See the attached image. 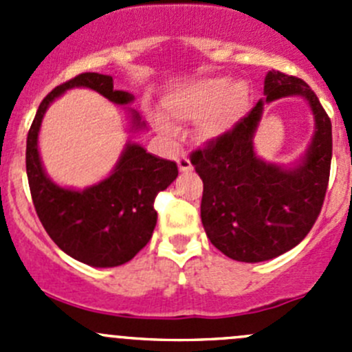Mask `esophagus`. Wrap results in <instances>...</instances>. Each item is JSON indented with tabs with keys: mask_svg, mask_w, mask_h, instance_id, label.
<instances>
[{
	"mask_svg": "<svg viewBox=\"0 0 352 352\" xmlns=\"http://www.w3.org/2000/svg\"><path fill=\"white\" fill-rule=\"evenodd\" d=\"M177 163H179L180 172H190V170H192V163H190L189 156L187 155H180L179 160H177Z\"/></svg>",
	"mask_w": 352,
	"mask_h": 352,
	"instance_id": "1",
	"label": "esophagus"
}]
</instances>
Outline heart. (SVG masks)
Listing matches in <instances>:
<instances>
[{"label":"heart","instance_id":"b5f03b06","mask_svg":"<svg viewBox=\"0 0 352 352\" xmlns=\"http://www.w3.org/2000/svg\"><path fill=\"white\" fill-rule=\"evenodd\" d=\"M247 105V88L242 83L230 87L225 78H208L186 88L173 91L165 98L166 116L172 120H196L202 138L225 134L242 117ZM156 127L163 133H172L173 124L156 117Z\"/></svg>","mask_w":352,"mask_h":352}]
</instances>
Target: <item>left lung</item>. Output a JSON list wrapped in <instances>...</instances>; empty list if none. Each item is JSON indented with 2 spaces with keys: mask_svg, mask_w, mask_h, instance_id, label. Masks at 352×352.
Returning <instances> with one entry per match:
<instances>
[{
  "mask_svg": "<svg viewBox=\"0 0 352 352\" xmlns=\"http://www.w3.org/2000/svg\"><path fill=\"white\" fill-rule=\"evenodd\" d=\"M264 100L221 136L190 153L204 184L201 219L206 235L233 261L262 262L296 247L324 206L332 160V124L315 91L301 78L269 71ZM300 94L316 116V136L296 169L262 162L251 138L263 105Z\"/></svg>",
  "mask_w": 352,
  "mask_h": 352,
  "instance_id": "obj_1",
  "label": "left lung"
}]
</instances>
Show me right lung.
I'll list each match as a JSON object with an SVG mask.
<instances>
[{"label": "right lung", "instance_id": "add662e5", "mask_svg": "<svg viewBox=\"0 0 352 352\" xmlns=\"http://www.w3.org/2000/svg\"><path fill=\"white\" fill-rule=\"evenodd\" d=\"M74 87L91 88L117 105L133 102V95L113 88L107 74L81 73L56 87L41 102L28 129V187L42 226L63 252L94 267H116L150 242L156 225L155 197L177 179L179 168L175 162L156 158L140 144H127L112 175L97 186L71 190L51 182L38 158V127L49 104ZM143 126L133 110V127Z\"/></svg>", "mask_w": 352, "mask_h": 352}]
</instances>
